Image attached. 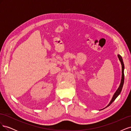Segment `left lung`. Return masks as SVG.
I'll list each match as a JSON object with an SVG mask.
<instances>
[{
  "instance_id": "8db88e82",
  "label": "left lung",
  "mask_w": 131,
  "mask_h": 131,
  "mask_svg": "<svg viewBox=\"0 0 131 131\" xmlns=\"http://www.w3.org/2000/svg\"><path fill=\"white\" fill-rule=\"evenodd\" d=\"M118 59H119L120 61L121 62V65H122V77H121V83H120V85L119 87H118V88L117 89V90H116V91L115 92V93H114V96H113V97L112 98V100H111L110 102L109 103V104L108 105H107L105 107V108L109 106L115 100V99L117 97V96L121 93L122 89V87H123V85H124V62H123L122 58V57H121V56H120V55L118 54Z\"/></svg>"
}]
</instances>
